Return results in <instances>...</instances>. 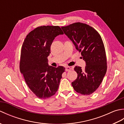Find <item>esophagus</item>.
<instances>
[{
	"mask_svg": "<svg viewBox=\"0 0 124 124\" xmlns=\"http://www.w3.org/2000/svg\"><path fill=\"white\" fill-rule=\"evenodd\" d=\"M71 70V68L69 67H65V71H69Z\"/></svg>",
	"mask_w": 124,
	"mask_h": 124,
	"instance_id": "esophagus-1",
	"label": "esophagus"
}]
</instances>
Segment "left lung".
<instances>
[{"instance_id": "1", "label": "left lung", "mask_w": 124, "mask_h": 124, "mask_svg": "<svg viewBox=\"0 0 124 124\" xmlns=\"http://www.w3.org/2000/svg\"><path fill=\"white\" fill-rule=\"evenodd\" d=\"M61 28L81 53L86 65L84 69L75 67L78 76L71 85L77 93L90 95L98 88L107 72L106 50L101 37L93 28L83 23H74Z\"/></svg>"}]
</instances>
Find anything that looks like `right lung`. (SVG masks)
<instances>
[{
    "label": "right lung",
    "mask_w": 124,
    "mask_h": 124,
    "mask_svg": "<svg viewBox=\"0 0 124 124\" xmlns=\"http://www.w3.org/2000/svg\"><path fill=\"white\" fill-rule=\"evenodd\" d=\"M59 26H40L29 33L21 52L20 69L29 88L39 99H48L59 88L65 68L49 66L48 57L55 38L63 35Z\"/></svg>",
    "instance_id": "1"
}]
</instances>
